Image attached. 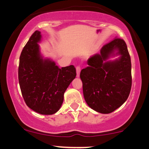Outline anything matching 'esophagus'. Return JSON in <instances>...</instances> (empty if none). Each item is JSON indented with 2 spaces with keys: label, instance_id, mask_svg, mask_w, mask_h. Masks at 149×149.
I'll return each instance as SVG.
<instances>
[{
  "label": "esophagus",
  "instance_id": "esophagus-1",
  "mask_svg": "<svg viewBox=\"0 0 149 149\" xmlns=\"http://www.w3.org/2000/svg\"><path fill=\"white\" fill-rule=\"evenodd\" d=\"M81 68L79 66L76 67V73H77V77H79V74H80Z\"/></svg>",
  "mask_w": 149,
  "mask_h": 149
}]
</instances>
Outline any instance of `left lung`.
<instances>
[{"label":"left lung","mask_w":149,"mask_h":149,"mask_svg":"<svg viewBox=\"0 0 149 149\" xmlns=\"http://www.w3.org/2000/svg\"><path fill=\"white\" fill-rule=\"evenodd\" d=\"M116 55H120L117 60L106 61ZM87 63L88 66L80 72L86 102L100 113L114 111L127 99L132 87L131 59L125 41L116 38Z\"/></svg>","instance_id":"8db88e82"}]
</instances>
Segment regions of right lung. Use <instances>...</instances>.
Segmentation results:
<instances>
[{"label":"right lung","instance_id":"right-lung-1","mask_svg":"<svg viewBox=\"0 0 149 149\" xmlns=\"http://www.w3.org/2000/svg\"><path fill=\"white\" fill-rule=\"evenodd\" d=\"M40 32L35 31L23 49L19 57L18 78L27 106L42 115L59 110L64 93L76 76L74 65L59 68L40 53Z\"/></svg>","mask_w":149,"mask_h":149}]
</instances>
